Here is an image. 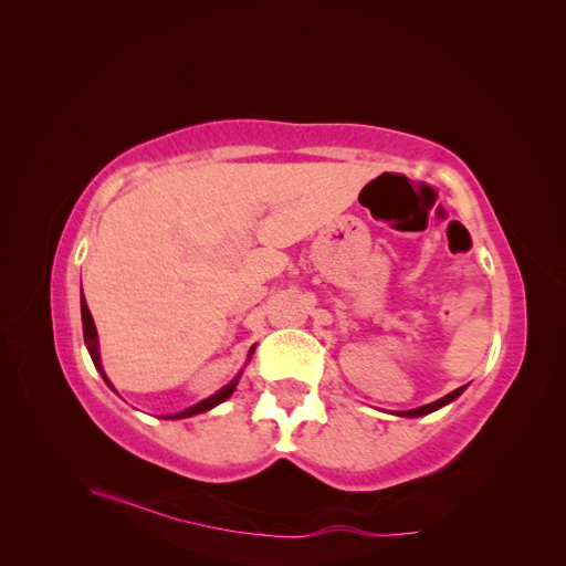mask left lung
<instances>
[{
	"label": "left lung",
	"instance_id": "obj_1",
	"mask_svg": "<svg viewBox=\"0 0 566 566\" xmlns=\"http://www.w3.org/2000/svg\"><path fill=\"white\" fill-rule=\"evenodd\" d=\"M462 391H465V387H458V389H453L451 394H447V397H441V399H437V401H432V403H427V406H420V408L399 410L397 416H401V418H420V416H427V413H434V410H439L441 406H447V403L455 401Z\"/></svg>",
	"mask_w": 566,
	"mask_h": 566
}]
</instances>
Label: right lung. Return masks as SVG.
I'll return each instance as SVG.
<instances>
[{
	"instance_id": "add662e5",
	"label": "right lung",
	"mask_w": 566,
	"mask_h": 566,
	"mask_svg": "<svg viewBox=\"0 0 566 566\" xmlns=\"http://www.w3.org/2000/svg\"><path fill=\"white\" fill-rule=\"evenodd\" d=\"M80 310H82V333H84V345H87V349H90V356H92V361H94V366H96V370L101 373V378L106 380V385L115 391V387L111 385V380H108V375H106V370H104V364H101V354H98V333H96V325H94V318H92V312H90V306H87V302H84V295H82V290H80ZM252 354H254V347L250 349V354H248V361L252 358ZM241 375H243V370L235 375V378L227 385V387H221L217 394H212V397H208V399H202V401H198L196 406H191V408H186V410H181V413H172V416H167V420H181V418H191V416H198V413H205V410H210V408H214V406H219L221 401H227L231 394H233V389H235V385H238V380H241Z\"/></svg>"
}]
</instances>
